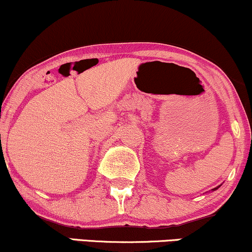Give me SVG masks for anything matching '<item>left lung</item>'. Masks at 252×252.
I'll return each instance as SVG.
<instances>
[{"label": "left lung", "mask_w": 252, "mask_h": 252, "mask_svg": "<svg viewBox=\"0 0 252 252\" xmlns=\"http://www.w3.org/2000/svg\"><path fill=\"white\" fill-rule=\"evenodd\" d=\"M215 189H216V188H215Z\"/></svg>", "instance_id": "8db88e82"}]
</instances>
